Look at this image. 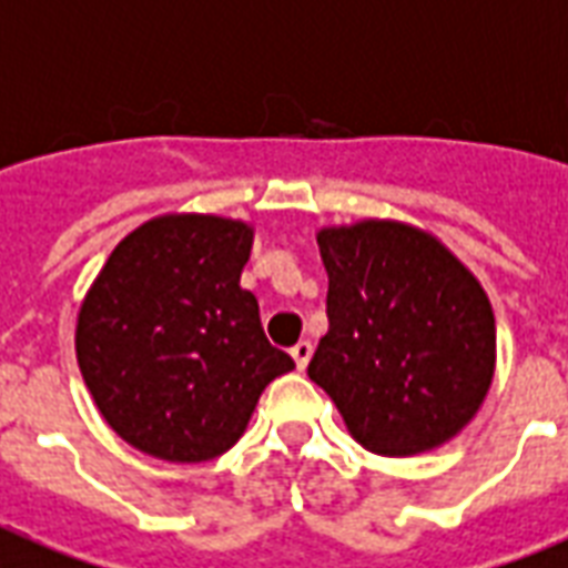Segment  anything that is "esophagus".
I'll list each match as a JSON object with an SVG mask.
<instances>
[{
	"instance_id": "34e87169",
	"label": "esophagus",
	"mask_w": 568,
	"mask_h": 568,
	"mask_svg": "<svg viewBox=\"0 0 568 568\" xmlns=\"http://www.w3.org/2000/svg\"><path fill=\"white\" fill-rule=\"evenodd\" d=\"M312 342H300V345L290 347V357L296 359V369L305 372V366H308V359H312Z\"/></svg>"
}]
</instances>
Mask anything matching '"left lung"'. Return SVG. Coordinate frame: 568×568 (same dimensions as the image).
<instances>
[{
    "label": "left lung",
    "instance_id": "8db88e82",
    "mask_svg": "<svg viewBox=\"0 0 568 568\" xmlns=\"http://www.w3.org/2000/svg\"><path fill=\"white\" fill-rule=\"evenodd\" d=\"M329 333L308 363L351 436L384 457L445 445L490 390L496 321L484 287L417 226L363 221L317 233Z\"/></svg>",
    "mask_w": 568,
    "mask_h": 568
}]
</instances>
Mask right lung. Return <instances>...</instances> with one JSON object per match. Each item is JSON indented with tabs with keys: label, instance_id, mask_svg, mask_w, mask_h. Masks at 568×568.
Returning a JSON list of instances; mask_svg holds the SVG:
<instances>
[{
	"label": "right lung",
	"instance_id": "add662e5",
	"mask_svg": "<svg viewBox=\"0 0 568 568\" xmlns=\"http://www.w3.org/2000/svg\"><path fill=\"white\" fill-rule=\"evenodd\" d=\"M254 230L214 214H165L111 251L74 329L93 403L132 448L169 463L221 457L268 381L293 359L268 345L242 290Z\"/></svg>",
	"mask_w": 568,
	"mask_h": 568
}]
</instances>
